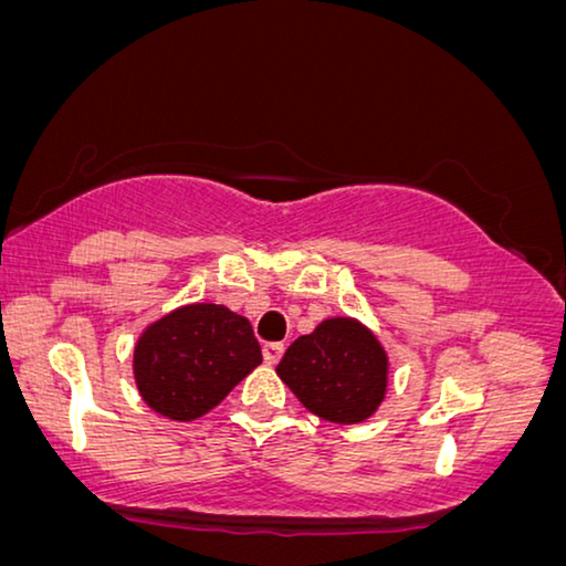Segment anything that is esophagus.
<instances>
[{"instance_id": "34e87169", "label": "esophagus", "mask_w": 566, "mask_h": 566, "mask_svg": "<svg viewBox=\"0 0 566 566\" xmlns=\"http://www.w3.org/2000/svg\"><path fill=\"white\" fill-rule=\"evenodd\" d=\"M261 353H264V360L269 366H274L276 360L282 358L284 353V343H264V348H261Z\"/></svg>"}]
</instances>
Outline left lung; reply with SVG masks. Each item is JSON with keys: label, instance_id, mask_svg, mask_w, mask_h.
<instances>
[{"label": "left lung", "instance_id": "8db88e82", "mask_svg": "<svg viewBox=\"0 0 566 566\" xmlns=\"http://www.w3.org/2000/svg\"><path fill=\"white\" fill-rule=\"evenodd\" d=\"M276 376L315 417L358 424L381 407L389 356L360 319L327 317L286 348Z\"/></svg>", "mask_w": 566, "mask_h": 566}]
</instances>
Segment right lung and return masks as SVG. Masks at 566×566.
Wrapping results in <instances>:
<instances>
[{"instance_id": "obj_1", "label": "right lung", "mask_w": 566, "mask_h": 566, "mask_svg": "<svg viewBox=\"0 0 566 566\" xmlns=\"http://www.w3.org/2000/svg\"><path fill=\"white\" fill-rule=\"evenodd\" d=\"M259 364L261 348L247 317L226 305L192 302L145 327L134 345V384L151 411L192 421Z\"/></svg>"}]
</instances>
